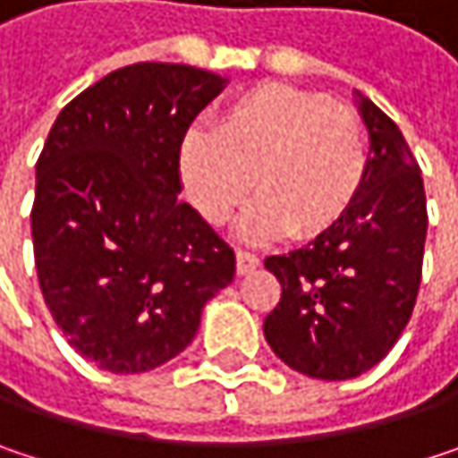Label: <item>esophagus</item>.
Masks as SVG:
<instances>
[{
  "instance_id": "34e87169",
  "label": "esophagus",
  "mask_w": 458,
  "mask_h": 458,
  "mask_svg": "<svg viewBox=\"0 0 458 458\" xmlns=\"http://www.w3.org/2000/svg\"><path fill=\"white\" fill-rule=\"evenodd\" d=\"M257 267H259V257L257 254H249V251H238L235 254V270H238V276H246V273H251Z\"/></svg>"
}]
</instances>
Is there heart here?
I'll return each instance as SVG.
<instances>
[{
    "mask_svg": "<svg viewBox=\"0 0 458 458\" xmlns=\"http://www.w3.org/2000/svg\"><path fill=\"white\" fill-rule=\"evenodd\" d=\"M180 180L193 209L223 225L249 196L241 235L313 238L336 225L366 180V142L352 111L289 84H257L180 145Z\"/></svg>",
    "mask_w": 458,
    "mask_h": 458,
    "instance_id": "heart-1",
    "label": "heart"
}]
</instances>
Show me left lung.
I'll list each match as a JSON object with an SVG mask.
<instances>
[{
	"instance_id": "left-lung-1",
	"label": "left lung",
	"mask_w": 458,
	"mask_h": 458,
	"mask_svg": "<svg viewBox=\"0 0 458 458\" xmlns=\"http://www.w3.org/2000/svg\"><path fill=\"white\" fill-rule=\"evenodd\" d=\"M369 130L363 188L350 212L302 249L265 259L281 302L265 339L294 371L355 379L374 369L411 318L427 238L419 164L398 124L355 92Z\"/></svg>"
}]
</instances>
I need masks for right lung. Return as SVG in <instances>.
<instances>
[{
  "label": "right lung",
  "mask_w": 458,
  "mask_h": 458,
  "mask_svg": "<svg viewBox=\"0 0 458 458\" xmlns=\"http://www.w3.org/2000/svg\"><path fill=\"white\" fill-rule=\"evenodd\" d=\"M228 79L135 63L76 95L37 161L39 286L68 344L114 374L150 371L196 336L235 254L180 201V145Z\"/></svg>",
  "instance_id": "1"
}]
</instances>
